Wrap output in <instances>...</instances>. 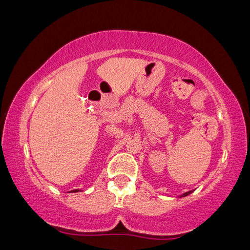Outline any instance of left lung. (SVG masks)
Instances as JSON below:
<instances>
[{
  "instance_id": "1",
  "label": "left lung",
  "mask_w": 250,
  "mask_h": 250,
  "mask_svg": "<svg viewBox=\"0 0 250 250\" xmlns=\"http://www.w3.org/2000/svg\"><path fill=\"white\" fill-rule=\"evenodd\" d=\"M193 191H188V192H186V193H184V194L183 195H182V196H186V195H188V194H191V193H192Z\"/></svg>"
}]
</instances>
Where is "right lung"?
<instances>
[{
    "label": "right lung",
    "mask_w": 250,
    "mask_h": 250,
    "mask_svg": "<svg viewBox=\"0 0 250 250\" xmlns=\"http://www.w3.org/2000/svg\"><path fill=\"white\" fill-rule=\"evenodd\" d=\"M77 191H78V189H77Z\"/></svg>",
    "instance_id": "right-lung-1"
}]
</instances>
